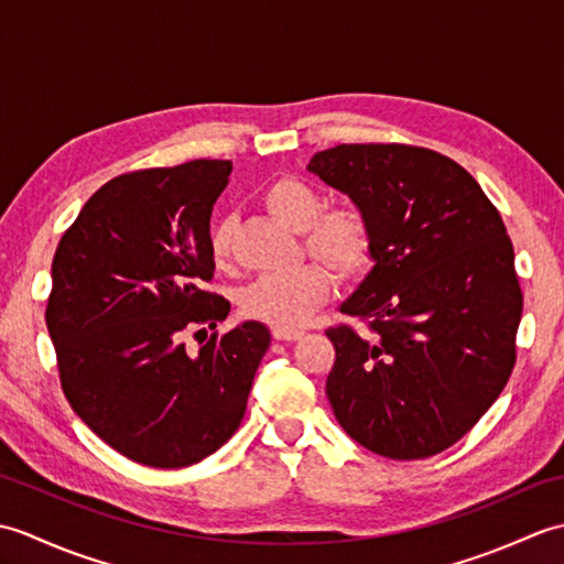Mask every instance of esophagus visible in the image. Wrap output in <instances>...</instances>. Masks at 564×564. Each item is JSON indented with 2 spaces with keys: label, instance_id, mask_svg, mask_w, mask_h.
<instances>
[{
  "label": "esophagus",
  "instance_id": "34e87169",
  "mask_svg": "<svg viewBox=\"0 0 564 564\" xmlns=\"http://www.w3.org/2000/svg\"><path fill=\"white\" fill-rule=\"evenodd\" d=\"M273 339L275 341H297L303 337L301 329H273Z\"/></svg>",
  "mask_w": 564,
  "mask_h": 564
}]
</instances>
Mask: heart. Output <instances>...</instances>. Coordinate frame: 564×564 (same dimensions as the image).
<instances>
[{
    "label": "heart",
    "instance_id": "b5f03b06",
    "mask_svg": "<svg viewBox=\"0 0 564 564\" xmlns=\"http://www.w3.org/2000/svg\"><path fill=\"white\" fill-rule=\"evenodd\" d=\"M261 203L275 220L301 232L305 254L325 265L337 281H354L368 269L373 259V227L361 208L349 203L325 208L322 191L293 174L273 178L261 191ZM232 232V218L213 225L210 257L218 267L230 263ZM324 270L305 263L291 271L257 275L239 293V313L273 329L305 325L329 295L332 281Z\"/></svg>",
    "mask_w": 564,
    "mask_h": 564
}]
</instances>
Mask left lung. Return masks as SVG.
I'll return each mask as SVG.
<instances>
[{
	"label": "left lung",
	"mask_w": 564,
	"mask_h": 564,
	"mask_svg": "<svg viewBox=\"0 0 564 564\" xmlns=\"http://www.w3.org/2000/svg\"><path fill=\"white\" fill-rule=\"evenodd\" d=\"M373 227L376 267L327 329V398L346 434L392 460L451 448L505 390L523 293L495 203L458 162L404 142L307 164Z\"/></svg>",
	"instance_id": "8db88e82"
}]
</instances>
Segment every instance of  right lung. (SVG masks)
I'll list each match as a JSON object with an SVG mask.
<instances>
[{
    "mask_svg": "<svg viewBox=\"0 0 564 564\" xmlns=\"http://www.w3.org/2000/svg\"><path fill=\"white\" fill-rule=\"evenodd\" d=\"M227 160L152 166L111 178L84 203L53 259L45 325L77 416L128 460L174 470L218 451L242 424L271 334L259 322L196 355L183 341L218 327L210 213Z\"/></svg>",
    "mask_w": 564,
    "mask_h": 564,
    "instance_id": "1",
    "label": "right lung"
}]
</instances>
